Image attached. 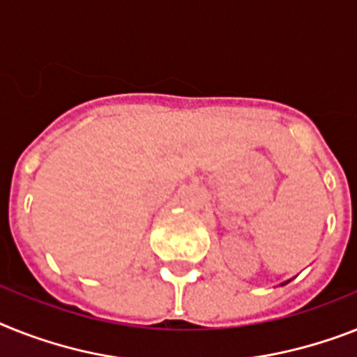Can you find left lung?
<instances>
[{
	"label": "left lung",
	"instance_id": "left-lung-1",
	"mask_svg": "<svg viewBox=\"0 0 357 357\" xmlns=\"http://www.w3.org/2000/svg\"><path fill=\"white\" fill-rule=\"evenodd\" d=\"M290 281H291V279H288V281H282L281 284H279V287H284V284H288V282H290Z\"/></svg>",
	"mask_w": 357,
	"mask_h": 357
}]
</instances>
